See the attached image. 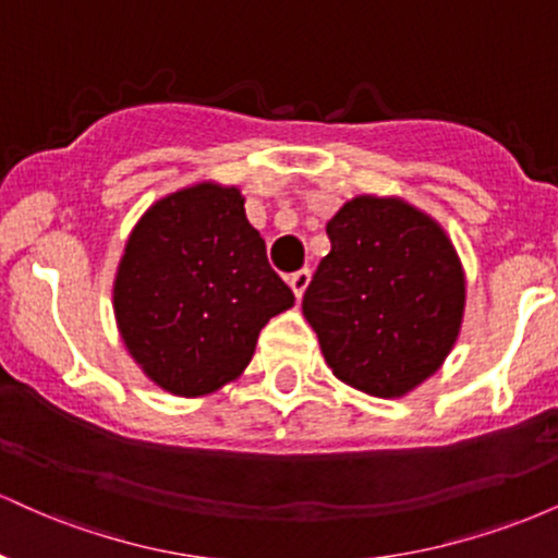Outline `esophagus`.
I'll list each match as a JSON object with an SVG mask.
<instances>
[{
    "mask_svg": "<svg viewBox=\"0 0 558 558\" xmlns=\"http://www.w3.org/2000/svg\"><path fill=\"white\" fill-rule=\"evenodd\" d=\"M310 278H312V272L306 270V267H304V270H296V272L288 275V286H291V291L296 293V299L304 296L306 286H310Z\"/></svg>",
    "mask_w": 558,
    "mask_h": 558,
    "instance_id": "1",
    "label": "esophagus"
}]
</instances>
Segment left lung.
<instances>
[{
	"instance_id": "left-lung-1",
	"label": "left lung",
	"mask_w": 558,
	"mask_h": 558,
	"mask_svg": "<svg viewBox=\"0 0 558 558\" xmlns=\"http://www.w3.org/2000/svg\"><path fill=\"white\" fill-rule=\"evenodd\" d=\"M330 252L301 310L338 380L399 399L457 341L464 270L446 230L403 198L356 196L328 222Z\"/></svg>"
}]
</instances>
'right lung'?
Returning a JSON list of instances; mask_svg holds the SVG:
<instances>
[{"mask_svg": "<svg viewBox=\"0 0 558 558\" xmlns=\"http://www.w3.org/2000/svg\"><path fill=\"white\" fill-rule=\"evenodd\" d=\"M128 354L168 393L207 396L252 362L259 330L293 293L267 262L235 185L159 198L128 235L112 288Z\"/></svg>", "mask_w": 558, "mask_h": 558, "instance_id": "right-lung-1", "label": "right lung"}]
</instances>
